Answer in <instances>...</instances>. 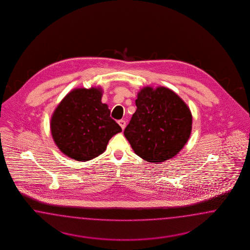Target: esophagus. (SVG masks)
Here are the masks:
<instances>
[{
    "label": "esophagus",
    "instance_id": "34e87169",
    "mask_svg": "<svg viewBox=\"0 0 250 250\" xmlns=\"http://www.w3.org/2000/svg\"><path fill=\"white\" fill-rule=\"evenodd\" d=\"M118 124H119V125L121 126V128L123 129V130L125 129V125H126V123H125V120H119V121H118Z\"/></svg>",
    "mask_w": 250,
    "mask_h": 250
}]
</instances>
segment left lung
<instances>
[{
  "label": "left lung",
  "instance_id": "1",
  "mask_svg": "<svg viewBox=\"0 0 250 250\" xmlns=\"http://www.w3.org/2000/svg\"><path fill=\"white\" fill-rule=\"evenodd\" d=\"M136 105V113L124 131L133 150L151 163L173 158L191 132L189 107L165 87H145L138 92Z\"/></svg>",
  "mask_w": 250,
  "mask_h": 250
}]
</instances>
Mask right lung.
Wrapping results in <instances>:
<instances>
[{"label":"right lung","instance_id":"1","mask_svg":"<svg viewBox=\"0 0 250 250\" xmlns=\"http://www.w3.org/2000/svg\"><path fill=\"white\" fill-rule=\"evenodd\" d=\"M100 88L75 89L54 112L50 128L61 151L78 161H88L104 153L109 140L120 133V125L102 103Z\"/></svg>","mask_w":250,"mask_h":250}]
</instances>
